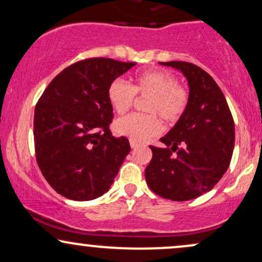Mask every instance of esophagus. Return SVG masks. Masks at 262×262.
I'll return each instance as SVG.
<instances>
[{"label":"esophagus","instance_id":"34e87169","mask_svg":"<svg viewBox=\"0 0 262 262\" xmlns=\"http://www.w3.org/2000/svg\"><path fill=\"white\" fill-rule=\"evenodd\" d=\"M129 144H130V146H132V148H137V146L138 145H140V143H139V141H137V140H134V139H130V140H129Z\"/></svg>","mask_w":262,"mask_h":262}]
</instances>
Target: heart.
<instances>
[{
  "instance_id": "heart-1",
  "label": "heart",
  "mask_w": 262,
  "mask_h": 262,
  "mask_svg": "<svg viewBox=\"0 0 262 262\" xmlns=\"http://www.w3.org/2000/svg\"><path fill=\"white\" fill-rule=\"evenodd\" d=\"M137 96L149 98L145 102V112L150 114H129L114 123V129L118 134L139 141L160 133L162 124L158 115L172 124L181 118L188 104L187 90L177 83L176 77L167 71H141L134 77L132 86L124 80L117 79L108 87V98L118 114L128 112Z\"/></svg>"
}]
</instances>
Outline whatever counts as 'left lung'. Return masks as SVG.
<instances>
[{
  "label": "left lung",
  "mask_w": 262,
  "mask_h": 262,
  "mask_svg": "<svg viewBox=\"0 0 262 262\" xmlns=\"http://www.w3.org/2000/svg\"><path fill=\"white\" fill-rule=\"evenodd\" d=\"M180 70L188 81L185 113L161 138L165 148L150 146L146 183L171 201H189L217 185L229 167L235 141L233 116L223 92L200 66L186 61L161 62Z\"/></svg>",
  "instance_id": "obj_1"
}]
</instances>
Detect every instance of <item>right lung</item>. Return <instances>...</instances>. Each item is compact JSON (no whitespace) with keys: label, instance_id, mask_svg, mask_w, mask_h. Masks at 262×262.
<instances>
[{"label":"right lung","instance_id":"add662e5","mask_svg":"<svg viewBox=\"0 0 262 262\" xmlns=\"http://www.w3.org/2000/svg\"><path fill=\"white\" fill-rule=\"evenodd\" d=\"M134 65L110 58L80 60L56 75L38 100L35 159L61 196L95 200L113 183L130 145L110 129L113 107L108 87Z\"/></svg>","mask_w":262,"mask_h":262}]
</instances>
